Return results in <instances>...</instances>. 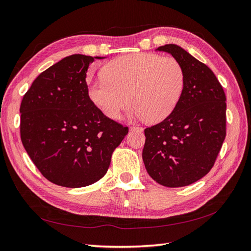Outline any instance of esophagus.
<instances>
[{
	"label": "esophagus",
	"mask_w": 251,
	"mask_h": 251,
	"mask_svg": "<svg viewBox=\"0 0 251 251\" xmlns=\"http://www.w3.org/2000/svg\"><path fill=\"white\" fill-rule=\"evenodd\" d=\"M130 131L132 132V131H139V132H141L142 131V127H140V126H131L130 127Z\"/></svg>",
	"instance_id": "1"
}]
</instances>
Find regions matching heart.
<instances>
[{
    "instance_id": "obj_1",
    "label": "heart",
    "mask_w": 251,
    "mask_h": 251,
    "mask_svg": "<svg viewBox=\"0 0 251 251\" xmlns=\"http://www.w3.org/2000/svg\"><path fill=\"white\" fill-rule=\"evenodd\" d=\"M89 84L92 102L107 118L119 119L128 103L133 118L160 123L170 116L185 89L184 67L172 57L130 53L112 60Z\"/></svg>"
}]
</instances>
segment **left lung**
I'll use <instances>...</instances> for the list:
<instances>
[{"label": "left lung", "mask_w": 251, "mask_h": 251, "mask_svg": "<svg viewBox=\"0 0 251 251\" xmlns=\"http://www.w3.org/2000/svg\"><path fill=\"white\" fill-rule=\"evenodd\" d=\"M156 50L178 61L186 83L170 116L145 130L142 160L158 184L184 187L214 165L226 136V96L213 72L180 46L166 44Z\"/></svg>", "instance_id": "left-lung-1"}]
</instances>
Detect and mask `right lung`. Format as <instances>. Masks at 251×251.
I'll return each mask as SVG.
<instances>
[{
  "label": "right lung",
  "mask_w": 251,
  "mask_h": 251,
  "mask_svg": "<svg viewBox=\"0 0 251 251\" xmlns=\"http://www.w3.org/2000/svg\"><path fill=\"white\" fill-rule=\"evenodd\" d=\"M105 58L65 57L40 74L22 99L23 147L44 177L58 186L85 187L103 177L128 132L87 94L90 64Z\"/></svg>",
  "instance_id": "1"
}]
</instances>
